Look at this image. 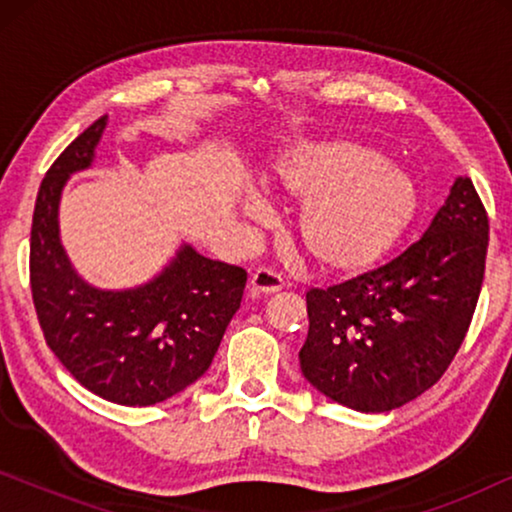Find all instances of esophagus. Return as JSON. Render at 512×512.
I'll return each instance as SVG.
<instances>
[{
    "label": "esophagus",
    "instance_id": "esophagus-1",
    "mask_svg": "<svg viewBox=\"0 0 512 512\" xmlns=\"http://www.w3.org/2000/svg\"><path fill=\"white\" fill-rule=\"evenodd\" d=\"M282 289H284V279L275 270L258 268L254 275H251V293H254V296H261V293H277Z\"/></svg>",
    "mask_w": 512,
    "mask_h": 512
}]
</instances>
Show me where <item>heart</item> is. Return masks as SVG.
<instances>
[{"label": "heart", "instance_id": "b5f03b06", "mask_svg": "<svg viewBox=\"0 0 512 512\" xmlns=\"http://www.w3.org/2000/svg\"><path fill=\"white\" fill-rule=\"evenodd\" d=\"M270 191L305 202L298 242L328 275L352 277L389 256L417 214L419 195L408 174L384 163L366 144L331 137L284 151L272 167ZM244 214L263 219L258 200Z\"/></svg>", "mask_w": 512, "mask_h": 512}]
</instances>
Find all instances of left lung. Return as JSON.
I'll return each mask as SVG.
<instances>
[{
    "label": "left lung",
    "mask_w": 512,
    "mask_h": 512,
    "mask_svg": "<svg viewBox=\"0 0 512 512\" xmlns=\"http://www.w3.org/2000/svg\"><path fill=\"white\" fill-rule=\"evenodd\" d=\"M489 221L459 177L422 240L382 268L307 291L300 370L359 412H389L431 389L464 342L478 305Z\"/></svg>",
    "instance_id": "left-lung-1"
}]
</instances>
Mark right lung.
Segmentation results:
<instances>
[{"instance_id":"obj_1","label":"right lung","mask_w":512,"mask_h":512,"mask_svg":"<svg viewBox=\"0 0 512 512\" xmlns=\"http://www.w3.org/2000/svg\"><path fill=\"white\" fill-rule=\"evenodd\" d=\"M107 116L81 132L39 186L30 237V284L46 345L95 396L156 405L207 373L240 310L247 272L191 244L142 286L97 289L79 277L60 242L58 207L67 179L93 165Z\"/></svg>"}]
</instances>
